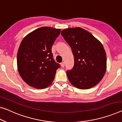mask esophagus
I'll list each match as a JSON object with an SVG mask.
<instances>
[{
    "mask_svg": "<svg viewBox=\"0 0 122 122\" xmlns=\"http://www.w3.org/2000/svg\"><path fill=\"white\" fill-rule=\"evenodd\" d=\"M61 66L62 67H65V63L64 62H62L61 63Z\"/></svg>",
    "mask_w": 122,
    "mask_h": 122,
    "instance_id": "esophagus-1",
    "label": "esophagus"
}]
</instances>
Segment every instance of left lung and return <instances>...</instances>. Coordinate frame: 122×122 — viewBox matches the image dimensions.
Wrapping results in <instances>:
<instances>
[{"instance_id":"1","label":"left lung","mask_w":122,"mask_h":122,"mask_svg":"<svg viewBox=\"0 0 122 122\" xmlns=\"http://www.w3.org/2000/svg\"><path fill=\"white\" fill-rule=\"evenodd\" d=\"M61 34L74 56L73 68L67 71L70 82L80 89L95 86L103 78L107 69L106 51L102 43L81 27L65 29Z\"/></svg>"}]
</instances>
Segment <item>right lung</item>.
Here are the masks:
<instances>
[{
    "label": "right lung",
    "mask_w": 122,
    "mask_h": 122,
    "mask_svg": "<svg viewBox=\"0 0 122 122\" xmlns=\"http://www.w3.org/2000/svg\"><path fill=\"white\" fill-rule=\"evenodd\" d=\"M61 29L42 27L28 33L20 45L17 70L25 82L36 89L51 84L59 63L54 60L51 48Z\"/></svg>",
    "instance_id": "1"
}]
</instances>
